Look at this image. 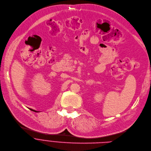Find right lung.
<instances>
[{
  "label": "right lung",
  "mask_w": 151,
  "mask_h": 151,
  "mask_svg": "<svg viewBox=\"0 0 151 151\" xmlns=\"http://www.w3.org/2000/svg\"><path fill=\"white\" fill-rule=\"evenodd\" d=\"M30 110H31V111H34V112H38V111H35V110H34V109H31V108H29Z\"/></svg>",
  "instance_id": "right-lung-1"
}]
</instances>
